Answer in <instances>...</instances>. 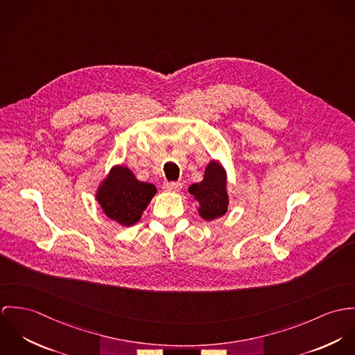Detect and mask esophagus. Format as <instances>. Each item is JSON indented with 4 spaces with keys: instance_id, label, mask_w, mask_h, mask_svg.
Segmentation results:
<instances>
[{
    "instance_id": "34e87169",
    "label": "esophagus",
    "mask_w": 355,
    "mask_h": 355,
    "mask_svg": "<svg viewBox=\"0 0 355 355\" xmlns=\"http://www.w3.org/2000/svg\"><path fill=\"white\" fill-rule=\"evenodd\" d=\"M163 188L168 192H180L182 185H181V182H164Z\"/></svg>"
}]
</instances>
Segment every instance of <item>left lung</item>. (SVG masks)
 I'll return each instance as SVG.
<instances>
[{"mask_svg":"<svg viewBox=\"0 0 355 355\" xmlns=\"http://www.w3.org/2000/svg\"><path fill=\"white\" fill-rule=\"evenodd\" d=\"M189 193L197 204V212L201 219L211 222L223 216L229 207L227 171L225 166L212 159L204 171L202 181L189 187Z\"/></svg>","mask_w":355,"mask_h":355,"instance_id":"obj_1","label":"left lung"}]
</instances>
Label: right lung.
<instances>
[{
	"label": "right lung",
	"mask_w": 355,
	"mask_h": 355,
	"mask_svg": "<svg viewBox=\"0 0 355 355\" xmlns=\"http://www.w3.org/2000/svg\"><path fill=\"white\" fill-rule=\"evenodd\" d=\"M157 193L154 184L139 181L125 164H114L99 182L95 200L109 219L130 227L141 219L144 209Z\"/></svg>",
	"instance_id": "right-lung-1"
}]
</instances>
